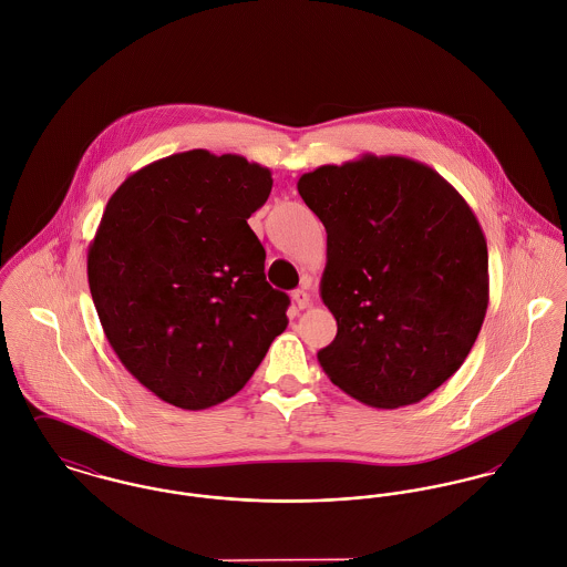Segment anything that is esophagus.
<instances>
[{
	"mask_svg": "<svg viewBox=\"0 0 567 567\" xmlns=\"http://www.w3.org/2000/svg\"><path fill=\"white\" fill-rule=\"evenodd\" d=\"M291 300L296 302L298 309H307V307L311 305V296H309L307 289H296V291L291 293Z\"/></svg>",
	"mask_w": 567,
	"mask_h": 567,
	"instance_id": "34e87169",
	"label": "esophagus"
}]
</instances>
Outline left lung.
Wrapping results in <instances>:
<instances>
[{
    "label": "left lung",
    "instance_id": "obj_1",
    "mask_svg": "<svg viewBox=\"0 0 567 567\" xmlns=\"http://www.w3.org/2000/svg\"><path fill=\"white\" fill-rule=\"evenodd\" d=\"M326 228L319 293L337 337L328 378L377 409L424 400L467 359L489 305V256L467 202L435 169L365 154L298 181Z\"/></svg>",
    "mask_w": 567,
    "mask_h": 567
}]
</instances>
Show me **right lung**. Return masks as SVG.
Instances as JSON below:
<instances>
[{"label": "right lung", "instance_id": "1", "mask_svg": "<svg viewBox=\"0 0 567 567\" xmlns=\"http://www.w3.org/2000/svg\"><path fill=\"white\" fill-rule=\"evenodd\" d=\"M271 185L244 156L190 150L127 176L106 204L86 258L93 305L127 372L174 406L233 398L289 323L248 226Z\"/></svg>", "mask_w": 567, "mask_h": 567}]
</instances>
